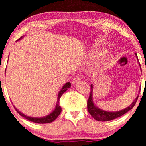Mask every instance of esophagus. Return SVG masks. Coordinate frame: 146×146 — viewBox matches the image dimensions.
I'll list each match as a JSON object with an SVG mask.
<instances>
[{"label":"esophagus","mask_w":146,"mask_h":146,"mask_svg":"<svg viewBox=\"0 0 146 146\" xmlns=\"http://www.w3.org/2000/svg\"><path fill=\"white\" fill-rule=\"evenodd\" d=\"M80 79H81V77L80 76H75L74 78V79L72 80V84H74L77 83Z\"/></svg>","instance_id":"obj_1"}]
</instances>
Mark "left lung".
Segmentation results:
<instances>
[{
	"instance_id": "1",
	"label": "left lung",
	"mask_w": 146,
	"mask_h": 146,
	"mask_svg": "<svg viewBox=\"0 0 146 146\" xmlns=\"http://www.w3.org/2000/svg\"><path fill=\"white\" fill-rule=\"evenodd\" d=\"M136 55V57L137 58V56ZM138 60V58H137ZM140 66V64H139ZM140 90L139 89V92H140ZM139 96L135 98L134 101L131 103V105H129L128 107H127L126 108L122 110L118 111H104L99 108L98 107L96 106L94 104L93 102V85L91 84L90 86V96L88 98V100L87 102V108L88 111L90 113L92 116L96 120L100 121H110L112 120V119H114L117 117H119L125 114V113H127V111L130 110L133 108V107L134 106L135 103L137 100V98H138Z\"/></svg>"
}]
</instances>
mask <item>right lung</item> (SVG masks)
I'll return each mask as SVG.
<instances>
[{"label": "right lung", "instance_id": "add662e5", "mask_svg": "<svg viewBox=\"0 0 146 146\" xmlns=\"http://www.w3.org/2000/svg\"><path fill=\"white\" fill-rule=\"evenodd\" d=\"M21 38H20V39H21ZM20 39L18 40H19ZM70 86H71L70 82H67L66 84H65L64 86L62 87V88L61 89V90L60 91L59 93H58V96L57 103H56V106L55 110L51 113H50L49 115H48L45 117H32L27 116V115H26L25 114H23V113H22L21 111H19L17 108H16L15 106H14V107H15L16 111H17V112L21 115V116H23V117H25V118L27 119L28 120L33 121V122L38 123H48L52 122L53 121H54L55 119L57 118L58 116V115L60 114V113H61L62 108H61L60 106V97L62 96V95L63 94L64 92H65L68 90V88H70Z\"/></svg>", "mask_w": 146, "mask_h": 146}]
</instances>
